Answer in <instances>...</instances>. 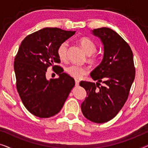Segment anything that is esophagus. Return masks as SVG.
Returning <instances> with one entry per match:
<instances>
[{
	"label": "esophagus",
	"mask_w": 148,
	"mask_h": 148,
	"mask_svg": "<svg viewBox=\"0 0 148 148\" xmlns=\"http://www.w3.org/2000/svg\"><path fill=\"white\" fill-rule=\"evenodd\" d=\"M79 84V81L77 80V79H75V86H78Z\"/></svg>",
	"instance_id": "1"
}]
</instances>
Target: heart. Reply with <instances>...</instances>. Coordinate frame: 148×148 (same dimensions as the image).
<instances>
[{"instance_id": "obj_1", "label": "heart", "mask_w": 148, "mask_h": 148, "mask_svg": "<svg viewBox=\"0 0 148 148\" xmlns=\"http://www.w3.org/2000/svg\"><path fill=\"white\" fill-rule=\"evenodd\" d=\"M80 45L84 50L88 56V61L91 64H96L98 62V56L95 52H96L97 46L95 42L90 38L84 37L79 40ZM69 44L67 42H63L58 46L57 48V55L58 58L62 61H64L67 58ZM65 71L68 75L75 79H81L88 73V69L85 66L77 64H71L65 68Z\"/></svg>"}]
</instances>
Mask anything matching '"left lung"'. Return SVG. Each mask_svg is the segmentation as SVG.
Segmentation results:
<instances>
[{"label": "left lung", "mask_w": 148, "mask_h": 148, "mask_svg": "<svg viewBox=\"0 0 148 148\" xmlns=\"http://www.w3.org/2000/svg\"><path fill=\"white\" fill-rule=\"evenodd\" d=\"M92 32L104 44V57L90 75L93 79L98 80L96 84L80 82L88 95L81 108L87 119L104 123L116 116L126 102L135 69L130 46L116 32L107 27L94 29Z\"/></svg>", "instance_id": "8db88e82"}]
</instances>
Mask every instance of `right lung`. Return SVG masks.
Listing matches in <instances>:
<instances>
[{"instance_id": "obj_1", "label": "right lung", "mask_w": 148, "mask_h": 148, "mask_svg": "<svg viewBox=\"0 0 148 148\" xmlns=\"http://www.w3.org/2000/svg\"><path fill=\"white\" fill-rule=\"evenodd\" d=\"M75 31L46 27L32 33L21 42L14 61L16 87L27 110L40 118H49L60 112L75 86V81L62 71L57 48ZM50 66L60 77L47 80Z\"/></svg>"}]
</instances>
